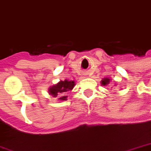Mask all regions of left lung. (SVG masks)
I'll return each instance as SVG.
<instances>
[{
  "label": "left lung",
  "mask_w": 151,
  "mask_h": 151,
  "mask_svg": "<svg viewBox=\"0 0 151 151\" xmlns=\"http://www.w3.org/2000/svg\"><path fill=\"white\" fill-rule=\"evenodd\" d=\"M110 79L109 78H103L101 80V83L102 86H107L108 84H110Z\"/></svg>",
  "instance_id": "obj_1"
}]
</instances>
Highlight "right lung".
Instances as JSON below:
<instances>
[{"mask_svg": "<svg viewBox=\"0 0 151 151\" xmlns=\"http://www.w3.org/2000/svg\"><path fill=\"white\" fill-rule=\"evenodd\" d=\"M74 86H75V82L73 81H68V80L61 81L58 84L49 88V93L51 96H53V98H59V100L65 101L67 99V96H63L65 93L73 90Z\"/></svg>", "mask_w": 151, "mask_h": 151, "instance_id": "obj_1", "label": "right lung"}]
</instances>
